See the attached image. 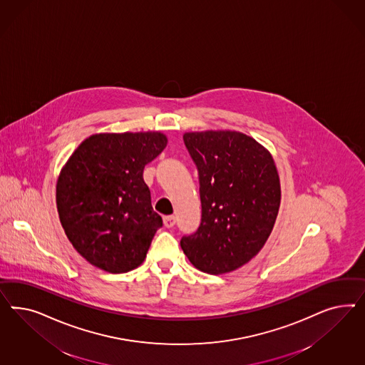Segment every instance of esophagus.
Wrapping results in <instances>:
<instances>
[{
	"mask_svg": "<svg viewBox=\"0 0 365 365\" xmlns=\"http://www.w3.org/2000/svg\"><path fill=\"white\" fill-rule=\"evenodd\" d=\"M175 217L174 215H166V217H163V223H165V226H166L167 229H170V227H173L174 225H175Z\"/></svg>",
	"mask_w": 365,
	"mask_h": 365,
	"instance_id": "esophagus-1",
	"label": "esophagus"
}]
</instances>
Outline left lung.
Here are the masks:
<instances>
[{"instance_id":"left-lung-1","label":"left lung","mask_w":365,"mask_h":365,"mask_svg":"<svg viewBox=\"0 0 365 365\" xmlns=\"http://www.w3.org/2000/svg\"><path fill=\"white\" fill-rule=\"evenodd\" d=\"M198 170L202 218L180 247L203 273L223 274L247 264L273 230L281 202L270 153L237 131L183 135Z\"/></svg>"}]
</instances>
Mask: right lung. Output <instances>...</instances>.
<instances>
[{"label": "right lung", "instance_id": "1", "mask_svg": "<svg viewBox=\"0 0 365 365\" xmlns=\"http://www.w3.org/2000/svg\"><path fill=\"white\" fill-rule=\"evenodd\" d=\"M167 144L160 133H96L71 155L56 186L68 240L91 265L127 273L140 265L163 226L144 166Z\"/></svg>", "mask_w": 365, "mask_h": 365}]
</instances>
